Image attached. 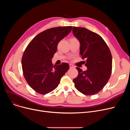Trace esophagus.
<instances>
[{
    "label": "esophagus",
    "instance_id": "esophagus-1",
    "mask_svg": "<svg viewBox=\"0 0 130 130\" xmlns=\"http://www.w3.org/2000/svg\"><path fill=\"white\" fill-rule=\"evenodd\" d=\"M70 68H72V69H75V67L72 64H70Z\"/></svg>",
    "mask_w": 130,
    "mask_h": 130
}]
</instances>
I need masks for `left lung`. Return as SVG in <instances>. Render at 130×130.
I'll use <instances>...</instances> for the list:
<instances>
[{"instance_id": "1", "label": "left lung", "mask_w": 130, "mask_h": 130, "mask_svg": "<svg viewBox=\"0 0 130 130\" xmlns=\"http://www.w3.org/2000/svg\"><path fill=\"white\" fill-rule=\"evenodd\" d=\"M73 33L80 43V55L86 59L87 70L76 67L77 77L73 79L75 87L87 95L96 94L107 83L112 69V57L104 39L98 34L83 27H73Z\"/></svg>"}]
</instances>
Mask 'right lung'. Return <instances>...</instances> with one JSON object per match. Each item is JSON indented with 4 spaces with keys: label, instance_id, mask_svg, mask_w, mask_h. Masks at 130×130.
<instances>
[{
    "label": "right lung",
    "instance_id": "1",
    "mask_svg": "<svg viewBox=\"0 0 130 130\" xmlns=\"http://www.w3.org/2000/svg\"><path fill=\"white\" fill-rule=\"evenodd\" d=\"M72 27H53L41 32L25 50L22 59L23 75L37 93L44 95L54 90L69 70V64L54 65L52 59L57 52L58 43L71 31Z\"/></svg>",
    "mask_w": 130,
    "mask_h": 130
}]
</instances>
